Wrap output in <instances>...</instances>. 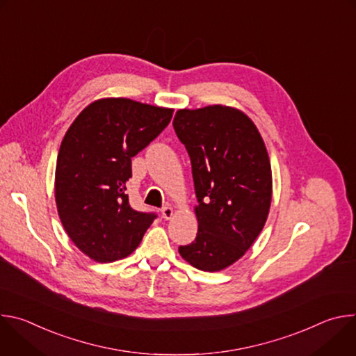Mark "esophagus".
Masks as SVG:
<instances>
[{"instance_id":"esophagus-1","label":"esophagus","mask_w":356,"mask_h":356,"mask_svg":"<svg viewBox=\"0 0 356 356\" xmlns=\"http://www.w3.org/2000/svg\"><path fill=\"white\" fill-rule=\"evenodd\" d=\"M161 213H162V217H163L165 220H170V218L173 217V214H175V210H173L170 206H166V207H163V209L161 210Z\"/></svg>"}]
</instances>
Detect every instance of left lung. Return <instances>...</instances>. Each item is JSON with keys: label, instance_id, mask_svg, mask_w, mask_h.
I'll use <instances>...</instances> for the list:
<instances>
[{"label": "left lung", "instance_id": "1", "mask_svg": "<svg viewBox=\"0 0 356 356\" xmlns=\"http://www.w3.org/2000/svg\"><path fill=\"white\" fill-rule=\"evenodd\" d=\"M173 128L188 152L198 201L197 236L179 253L200 270L220 272L245 255L268 220V150L252 120L227 106L179 110Z\"/></svg>", "mask_w": 356, "mask_h": 356}]
</instances>
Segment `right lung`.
Returning a JSON list of instances; mask_svg holds the SVG:
<instances>
[{"label":"right lung","mask_w":356,"mask_h":356,"mask_svg":"<svg viewBox=\"0 0 356 356\" xmlns=\"http://www.w3.org/2000/svg\"><path fill=\"white\" fill-rule=\"evenodd\" d=\"M172 108L129 98H101L67 129L55 173L56 207L73 243L95 262H114L140 243L156 218L129 206L131 158L170 122Z\"/></svg>","instance_id":"1"}]
</instances>
